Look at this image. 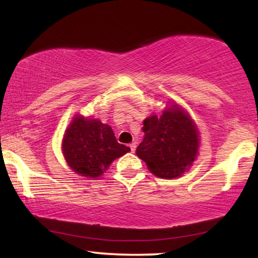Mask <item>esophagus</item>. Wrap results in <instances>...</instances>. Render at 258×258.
I'll list each match as a JSON object with an SVG mask.
<instances>
[{"instance_id": "1", "label": "esophagus", "mask_w": 258, "mask_h": 258, "mask_svg": "<svg viewBox=\"0 0 258 258\" xmlns=\"http://www.w3.org/2000/svg\"><path fill=\"white\" fill-rule=\"evenodd\" d=\"M129 148H130V150H132V153H135V150H136V142H133L132 144H129Z\"/></svg>"}]
</instances>
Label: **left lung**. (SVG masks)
<instances>
[{"label":"left lung","mask_w":258,"mask_h":258,"mask_svg":"<svg viewBox=\"0 0 258 258\" xmlns=\"http://www.w3.org/2000/svg\"><path fill=\"white\" fill-rule=\"evenodd\" d=\"M142 129L144 137L136 155L155 176L178 177L195 161L200 133L188 112L177 104L168 107L161 116L144 119Z\"/></svg>","instance_id":"left-lung-1"}]
</instances>
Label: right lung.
Returning <instances> with one entry per match:
<instances>
[{
    "label": "right lung",
    "instance_id": "1",
    "mask_svg": "<svg viewBox=\"0 0 258 258\" xmlns=\"http://www.w3.org/2000/svg\"><path fill=\"white\" fill-rule=\"evenodd\" d=\"M62 151L74 171L84 177L96 178L112 161L130 151V148L119 144L112 129L100 119L77 115L66 130Z\"/></svg>",
    "mask_w": 258,
    "mask_h": 258
}]
</instances>
